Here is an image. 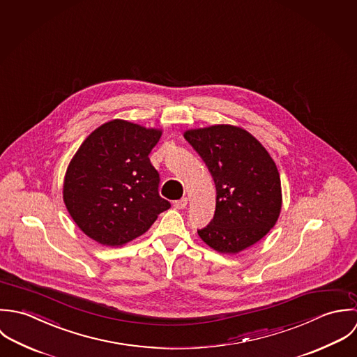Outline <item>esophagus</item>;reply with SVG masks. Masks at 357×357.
Segmentation results:
<instances>
[{
	"mask_svg": "<svg viewBox=\"0 0 357 357\" xmlns=\"http://www.w3.org/2000/svg\"><path fill=\"white\" fill-rule=\"evenodd\" d=\"M186 206H188V199H186V197H182L181 200H176V202L174 203V207H175L176 210H183V208H186Z\"/></svg>",
	"mask_w": 357,
	"mask_h": 357,
	"instance_id": "obj_1",
	"label": "esophagus"
}]
</instances>
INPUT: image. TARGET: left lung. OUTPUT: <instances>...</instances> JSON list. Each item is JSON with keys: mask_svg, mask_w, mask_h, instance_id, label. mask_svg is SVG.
<instances>
[{"mask_svg": "<svg viewBox=\"0 0 357 357\" xmlns=\"http://www.w3.org/2000/svg\"><path fill=\"white\" fill-rule=\"evenodd\" d=\"M185 139L203 158L216 188V207L200 238L220 254H237L264 238L282 211L278 167L257 138L229 124L188 130Z\"/></svg>", "mask_w": 357, "mask_h": 357, "instance_id": "obj_1", "label": "left lung"}]
</instances>
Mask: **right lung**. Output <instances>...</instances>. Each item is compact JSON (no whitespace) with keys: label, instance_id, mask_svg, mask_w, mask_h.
<instances>
[{"label":"right lung","instance_id":"1","mask_svg":"<svg viewBox=\"0 0 357 357\" xmlns=\"http://www.w3.org/2000/svg\"><path fill=\"white\" fill-rule=\"evenodd\" d=\"M161 134L116 119L81 143L66 169L63 202L89 238L121 247L171 207L158 196L160 176L149 160Z\"/></svg>","mask_w":357,"mask_h":357}]
</instances>
